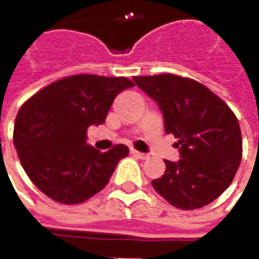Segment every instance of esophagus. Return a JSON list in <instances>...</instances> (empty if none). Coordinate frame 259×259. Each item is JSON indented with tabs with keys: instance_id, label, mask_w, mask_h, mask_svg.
<instances>
[{
	"instance_id": "esophagus-1",
	"label": "esophagus",
	"mask_w": 259,
	"mask_h": 259,
	"mask_svg": "<svg viewBox=\"0 0 259 259\" xmlns=\"http://www.w3.org/2000/svg\"><path fill=\"white\" fill-rule=\"evenodd\" d=\"M130 152H132V154H133L135 157L140 158V159H147V158H148V154H144V152L137 151V150H133V148L130 150Z\"/></svg>"
}]
</instances>
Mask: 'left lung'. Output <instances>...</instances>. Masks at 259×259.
Returning a JSON list of instances; mask_svg holds the SVG:
<instances>
[{
  "mask_svg": "<svg viewBox=\"0 0 259 259\" xmlns=\"http://www.w3.org/2000/svg\"><path fill=\"white\" fill-rule=\"evenodd\" d=\"M133 81L162 111L165 132L175 136L180 159L151 185L179 209L208 205L228 189L239 169L243 143L233 111L209 89L189 77L163 73Z\"/></svg>",
  "mask_w": 259,
  "mask_h": 259,
  "instance_id": "obj_1",
  "label": "left lung"
}]
</instances>
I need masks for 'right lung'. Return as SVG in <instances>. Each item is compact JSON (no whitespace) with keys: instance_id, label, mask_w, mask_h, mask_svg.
I'll list each match as a JSON object with an SVG mask.
<instances>
[{"instance_id":"1","label":"right lung","mask_w":259,"mask_h":259,"mask_svg":"<svg viewBox=\"0 0 259 259\" xmlns=\"http://www.w3.org/2000/svg\"><path fill=\"white\" fill-rule=\"evenodd\" d=\"M126 77L74 74L54 81L20 107L14 144L36 187L61 204H80L101 191L129 148L101 152L87 144V129L102 124Z\"/></svg>"}]
</instances>
